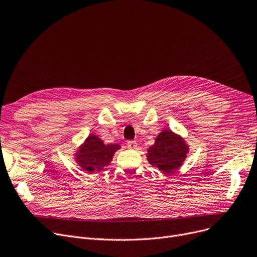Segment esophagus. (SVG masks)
<instances>
[{"instance_id": "1", "label": "esophagus", "mask_w": 257, "mask_h": 257, "mask_svg": "<svg viewBox=\"0 0 257 257\" xmlns=\"http://www.w3.org/2000/svg\"><path fill=\"white\" fill-rule=\"evenodd\" d=\"M137 147H138V143L136 141L127 142V148H129V149H137Z\"/></svg>"}]
</instances>
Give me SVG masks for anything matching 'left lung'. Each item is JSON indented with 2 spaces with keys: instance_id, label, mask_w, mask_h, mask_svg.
<instances>
[{
  "instance_id": "obj_1",
  "label": "left lung",
  "mask_w": 257,
  "mask_h": 257,
  "mask_svg": "<svg viewBox=\"0 0 257 257\" xmlns=\"http://www.w3.org/2000/svg\"><path fill=\"white\" fill-rule=\"evenodd\" d=\"M187 153L188 146L184 140L170 129H165L148 149L147 159L159 171L171 174L183 164Z\"/></svg>"
}]
</instances>
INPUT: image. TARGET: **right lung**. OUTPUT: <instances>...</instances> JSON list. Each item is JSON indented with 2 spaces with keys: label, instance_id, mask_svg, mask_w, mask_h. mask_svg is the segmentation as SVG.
<instances>
[{
  "label": "right lung",
  "instance_id": "obj_1",
  "mask_svg": "<svg viewBox=\"0 0 257 257\" xmlns=\"http://www.w3.org/2000/svg\"><path fill=\"white\" fill-rule=\"evenodd\" d=\"M119 148L116 144L106 145L97 136L89 134L75 154L76 163L88 173L99 172L111 163L115 151Z\"/></svg>",
  "mask_w": 257,
  "mask_h": 257
}]
</instances>
